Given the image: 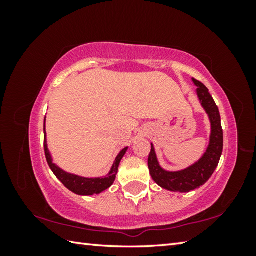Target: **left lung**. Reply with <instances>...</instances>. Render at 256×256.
I'll list each match as a JSON object with an SVG mask.
<instances>
[{
	"label": "left lung",
	"instance_id": "obj_1",
	"mask_svg": "<svg viewBox=\"0 0 256 256\" xmlns=\"http://www.w3.org/2000/svg\"><path fill=\"white\" fill-rule=\"evenodd\" d=\"M192 81L198 86V98L203 110L209 116L211 123L210 141L206 151L196 162L178 172H167L162 168L158 162L152 144H151V151L148 158V166L152 180L160 188L172 190V192L186 193L206 184L216 170L222 154L224 133L218 106L216 105L214 98L204 84L196 79H192Z\"/></svg>",
	"mask_w": 256,
	"mask_h": 256
}]
</instances>
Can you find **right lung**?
<instances>
[{
  "mask_svg": "<svg viewBox=\"0 0 256 256\" xmlns=\"http://www.w3.org/2000/svg\"><path fill=\"white\" fill-rule=\"evenodd\" d=\"M46 120V118H45ZM44 149H45V156L46 160L48 162V166L54 172V175L58 177L68 190H70L71 192L78 194V196H94V194H99L104 192V190L110 188L114 183L116 178V174L118 172V166L122 158L124 157L125 152L128 151V146L124 148L116 157L114 164L110 168V172H108V175L105 177H96V178H88V177H82L78 176L74 174H70V172H64L60 170L58 166L53 162L52 156L48 148H47V140H46V131H45V123H44Z\"/></svg>",
  "mask_w": 256,
  "mask_h": 256,
  "instance_id": "1",
  "label": "right lung"
}]
</instances>
